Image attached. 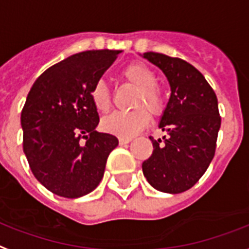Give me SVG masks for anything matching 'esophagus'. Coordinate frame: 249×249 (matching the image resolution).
Returning a JSON list of instances; mask_svg holds the SVG:
<instances>
[{"mask_svg": "<svg viewBox=\"0 0 249 249\" xmlns=\"http://www.w3.org/2000/svg\"><path fill=\"white\" fill-rule=\"evenodd\" d=\"M132 139L131 138H119V144H127V142H130Z\"/></svg>", "mask_w": 249, "mask_h": 249, "instance_id": "obj_1", "label": "esophagus"}]
</instances>
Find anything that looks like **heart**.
Masks as SVG:
<instances>
[{"mask_svg": "<svg viewBox=\"0 0 249 249\" xmlns=\"http://www.w3.org/2000/svg\"><path fill=\"white\" fill-rule=\"evenodd\" d=\"M122 76L138 88L134 107L140 109L130 113L115 111L103 119L101 127L104 131L119 138H131L148 126L151 119L149 114L152 117H159L162 113L163 97L155 87L157 80L155 72L144 63H131L122 71ZM90 101L100 113L110 110L111 94L107 83L103 80L94 83L90 89Z\"/></svg>", "mask_w": 249, "mask_h": 249, "instance_id": "b5f03b06", "label": "heart"}]
</instances>
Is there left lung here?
I'll use <instances>...</instances> for the list:
<instances>
[{
  "label": "left lung",
  "instance_id": "left-lung-1",
  "mask_svg": "<svg viewBox=\"0 0 249 249\" xmlns=\"http://www.w3.org/2000/svg\"><path fill=\"white\" fill-rule=\"evenodd\" d=\"M167 78L171 94L159 127L153 153L142 162V174L153 188L166 194L190 190L214 157L221 127L218 101L203 74L186 61L146 52L142 54Z\"/></svg>",
  "mask_w": 249,
  "mask_h": 249
}]
</instances>
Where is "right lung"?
<instances>
[{
  "label": "right lung",
  "instance_id": "add662e5",
  "mask_svg": "<svg viewBox=\"0 0 249 249\" xmlns=\"http://www.w3.org/2000/svg\"><path fill=\"white\" fill-rule=\"evenodd\" d=\"M121 51H87L42 72L20 115L23 151L35 178L53 194L76 198L104 177L118 139L97 132L100 118L90 89Z\"/></svg>",
  "mask_w": 249,
  "mask_h": 249
}]
</instances>
